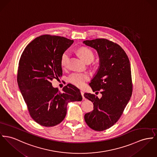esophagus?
I'll use <instances>...</instances> for the list:
<instances>
[{"label": "esophagus", "instance_id": "1", "mask_svg": "<svg viewBox=\"0 0 157 157\" xmlns=\"http://www.w3.org/2000/svg\"><path fill=\"white\" fill-rule=\"evenodd\" d=\"M80 92H81V94H82V97H83V99H84V98H84V96L83 92V91H81Z\"/></svg>", "mask_w": 157, "mask_h": 157}]
</instances>
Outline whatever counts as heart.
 <instances>
[{"instance_id": "heart-1", "label": "heart", "mask_w": 157, "mask_h": 157, "mask_svg": "<svg viewBox=\"0 0 157 157\" xmlns=\"http://www.w3.org/2000/svg\"><path fill=\"white\" fill-rule=\"evenodd\" d=\"M78 54L84 62L87 63L89 61H92L94 59V55L93 52L89 48L83 47L79 49ZM70 52L68 51H66L63 53L61 59V64L63 68H65L67 62L69 59ZM89 80V75L87 74L82 73L75 72L71 74L68 77V82L77 87L83 86L85 82Z\"/></svg>"}]
</instances>
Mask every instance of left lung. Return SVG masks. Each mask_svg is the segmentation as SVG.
I'll return each mask as SVG.
<instances>
[{"mask_svg": "<svg viewBox=\"0 0 157 157\" xmlns=\"http://www.w3.org/2000/svg\"><path fill=\"white\" fill-rule=\"evenodd\" d=\"M94 49L99 58V66L90 86L92 90L101 89L102 97L85 93L84 96L94 102V110L84 115L89 127L103 131L118 120L132 94L130 63L124 51L118 44L105 39L83 42Z\"/></svg>", "mask_w": 157, "mask_h": 157, "instance_id": "8db88e82", "label": "left lung"}]
</instances>
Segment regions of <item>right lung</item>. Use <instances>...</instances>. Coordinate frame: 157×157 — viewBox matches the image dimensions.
<instances>
[{
    "mask_svg": "<svg viewBox=\"0 0 157 157\" xmlns=\"http://www.w3.org/2000/svg\"><path fill=\"white\" fill-rule=\"evenodd\" d=\"M73 40L43 35L30 42L21 55L17 82L32 118L40 125L52 127L65 118L69 102L81 101L80 90L68 84L63 92L51 82L63 75L61 59Z\"/></svg>",
    "mask_w": 157,
    "mask_h": 157,
    "instance_id": "obj_1",
    "label": "right lung"
}]
</instances>
